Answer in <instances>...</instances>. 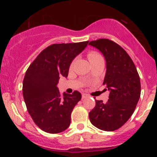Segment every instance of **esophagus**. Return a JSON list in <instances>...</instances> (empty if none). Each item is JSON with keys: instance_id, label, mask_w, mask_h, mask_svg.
<instances>
[{"instance_id": "obj_1", "label": "esophagus", "mask_w": 157, "mask_h": 157, "mask_svg": "<svg viewBox=\"0 0 157 157\" xmlns=\"http://www.w3.org/2000/svg\"><path fill=\"white\" fill-rule=\"evenodd\" d=\"M88 97V95L86 93H83L82 94V99H85V98Z\"/></svg>"}]
</instances>
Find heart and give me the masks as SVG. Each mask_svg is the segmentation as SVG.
I'll use <instances>...</instances> for the list:
<instances>
[{"instance_id": "obj_1", "label": "heart", "mask_w": 157, "mask_h": 157, "mask_svg": "<svg viewBox=\"0 0 157 157\" xmlns=\"http://www.w3.org/2000/svg\"><path fill=\"white\" fill-rule=\"evenodd\" d=\"M87 56H88L89 60H90V61H92L93 60L96 59V58H99V57H101V55L96 52H90L88 53ZM73 64H74V61L71 63V65H73Z\"/></svg>"}]
</instances>
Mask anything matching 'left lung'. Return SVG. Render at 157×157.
Returning a JSON list of instances; mask_svg holds the SVG:
<instances>
[{
  "mask_svg": "<svg viewBox=\"0 0 157 157\" xmlns=\"http://www.w3.org/2000/svg\"><path fill=\"white\" fill-rule=\"evenodd\" d=\"M106 61L103 85L110 91L108 102L96 100L89 113L90 122L99 129L113 131L124 125L135 110L140 96V80L131 57L119 45L107 39L92 41Z\"/></svg>",
  "mask_w": 157,
  "mask_h": 157,
  "instance_id": "left-lung-1",
  "label": "left lung"
}]
</instances>
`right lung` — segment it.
<instances>
[{"label":"right lung","instance_id":"right-lung-1","mask_svg":"<svg viewBox=\"0 0 157 157\" xmlns=\"http://www.w3.org/2000/svg\"><path fill=\"white\" fill-rule=\"evenodd\" d=\"M89 41L53 44L40 52L28 67L23 82V95L30 116L42 131L58 134L71 124L74 106L81 94L61 95L57 87L60 77H67L70 65Z\"/></svg>","mask_w":157,"mask_h":157}]
</instances>
